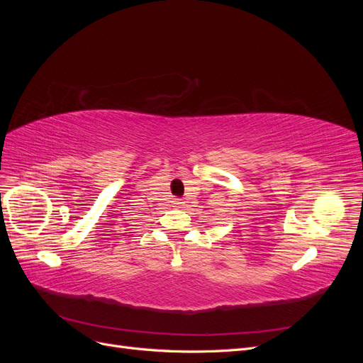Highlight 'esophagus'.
I'll use <instances>...</instances> for the list:
<instances>
[{
	"mask_svg": "<svg viewBox=\"0 0 363 363\" xmlns=\"http://www.w3.org/2000/svg\"><path fill=\"white\" fill-rule=\"evenodd\" d=\"M172 204H174L175 207H182V206H183V201H182L180 199H174V200H172Z\"/></svg>",
	"mask_w": 363,
	"mask_h": 363,
	"instance_id": "34e87169",
	"label": "esophagus"
}]
</instances>
